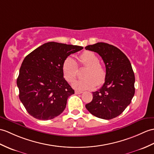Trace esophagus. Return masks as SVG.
I'll return each mask as SVG.
<instances>
[{"label":"esophagus","instance_id":"34e87169","mask_svg":"<svg viewBox=\"0 0 154 154\" xmlns=\"http://www.w3.org/2000/svg\"><path fill=\"white\" fill-rule=\"evenodd\" d=\"M75 93L76 94H82V93H83V92H82V91H75Z\"/></svg>","mask_w":154,"mask_h":154}]
</instances>
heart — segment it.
Listing matches in <instances>:
<instances>
[{"instance_id": "1", "label": "heart", "mask_w": 154, "mask_h": 154, "mask_svg": "<svg viewBox=\"0 0 154 154\" xmlns=\"http://www.w3.org/2000/svg\"><path fill=\"white\" fill-rule=\"evenodd\" d=\"M81 66L87 67L83 73V79L75 81L72 86L77 90H88L103 84L106 78L105 67L100 63L99 57L92 51H85L79 56ZM62 72L65 79L72 83L77 75L78 66L72 57L68 56L62 63Z\"/></svg>"}]
</instances>
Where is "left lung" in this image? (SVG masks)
<instances>
[{
  "mask_svg": "<svg viewBox=\"0 0 154 154\" xmlns=\"http://www.w3.org/2000/svg\"><path fill=\"white\" fill-rule=\"evenodd\" d=\"M85 49L102 57L106 71L105 83L92 92V100L85 107L96 117L112 119L123 113L134 94L135 77L131 62L119 48L105 42L88 45Z\"/></svg>",
  "mask_w": 154,
  "mask_h": 154,
  "instance_id": "obj_1",
  "label": "left lung"
}]
</instances>
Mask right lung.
<instances>
[{
  "label": "right lung",
  "instance_id": "obj_1",
  "mask_svg": "<svg viewBox=\"0 0 154 154\" xmlns=\"http://www.w3.org/2000/svg\"><path fill=\"white\" fill-rule=\"evenodd\" d=\"M83 46L48 42L24 58L17 85L19 98L27 112L39 120L58 116L66 107L67 98L75 93L63 78L62 63Z\"/></svg>",
  "mask_w": 154,
  "mask_h": 154
}]
</instances>
